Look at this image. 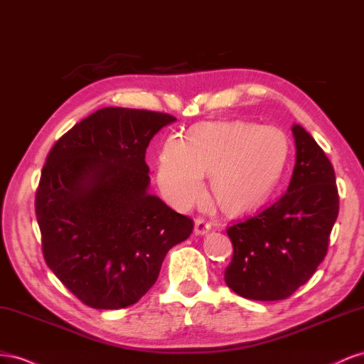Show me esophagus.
<instances>
[{
    "mask_svg": "<svg viewBox=\"0 0 364 364\" xmlns=\"http://www.w3.org/2000/svg\"><path fill=\"white\" fill-rule=\"evenodd\" d=\"M210 224L207 223L205 220H203V218H198V220L195 221V235L196 236H200V235H205V233H209V230H210Z\"/></svg>",
    "mask_w": 364,
    "mask_h": 364,
    "instance_id": "esophagus-1",
    "label": "esophagus"
}]
</instances>
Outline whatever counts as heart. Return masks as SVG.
<instances>
[{
    "label": "heart",
    "instance_id": "obj_1",
    "mask_svg": "<svg viewBox=\"0 0 364 364\" xmlns=\"http://www.w3.org/2000/svg\"><path fill=\"white\" fill-rule=\"evenodd\" d=\"M289 157L284 131L250 122L205 123L188 140L172 136L159 154L157 180L175 207L188 210L203 198L210 172L213 200L227 213L262 205L280 181Z\"/></svg>",
    "mask_w": 364,
    "mask_h": 364
}]
</instances>
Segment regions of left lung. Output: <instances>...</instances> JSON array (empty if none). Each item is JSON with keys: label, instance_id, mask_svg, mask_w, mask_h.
Returning <instances> with one entry per match:
<instances>
[{"label": "left lung", "instance_id": "left-lung-1", "mask_svg": "<svg viewBox=\"0 0 364 364\" xmlns=\"http://www.w3.org/2000/svg\"><path fill=\"white\" fill-rule=\"evenodd\" d=\"M296 164L287 193L227 228L233 244L224 279L236 294L282 300L314 274L328 252L338 215L331 161L300 124H293Z\"/></svg>", "mask_w": 364, "mask_h": 364}]
</instances>
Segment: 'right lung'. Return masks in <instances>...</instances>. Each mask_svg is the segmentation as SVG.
Listing matches in <instances>:
<instances>
[{"instance_id":"1","label":"right lung","mask_w":364,"mask_h":364,"mask_svg":"<svg viewBox=\"0 0 364 364\" xmlns=\"http://www.w3.org/2000/svg\"><path fill=\"white\" fill-rule=\"evenodd\" d=\"M166 112L109 107L76 123L51 148L35 210L48 268L96 309L134 305L159 277L193 221L149 191V141Z\"/></svg>"}]
</instances>
